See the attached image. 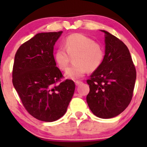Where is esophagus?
I'll list each match as a JSON object with an SVG mask.
<instances>
[{
  "label": "esophagus",
  "instance_id": "obj_1",
  "mask_svg": "<svg viewBox=\"0 0 147 147\" xmlns=\"http://www.w3.org/2000/svg\"><path fill=\"white\" fill-rule=\"evenodd\" d=\"M82 84V82H81V81H76L75 82V84L76 86H79L80 85V84Z\"/></svg>",
  "mask_w": 147,
  "mask_h": 147
}]
</instances>
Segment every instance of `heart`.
<instances>
[{"label": "heart", "mask_w": 147, "mask_h": 147, "mask_svg": "<svg viewBox=\"0 0 147 147\" xmlns=\"http://www.w3.org/2000/svg\"><path fill=\"white\" fill-rule=\"evenodd\" d=\"M65 47H60L55 53V59L59 68L65 70L68 68L70 57H73L75 64L65 73L69 79L83 77L87 71L93 72L99 68L104 59V52L99 43L82 34H73L66 37Z\"/></svg>", "instance_id": "1"}]
</instances>
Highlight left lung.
I'll return each mask as SVG.
<instances>
[{"instance_id": "obj_1", "label": "left lung", "mask_w": 147, "mask_h": 147, "mask_svg": "<svg viewBox=\"0 0 147 147\" xmlns=\"http://www.w3.org/2000/svg\"><path fill=\"white\" fill-rule=\"evenodd\" d=\"M105 55L101 65L87 83L86 101L97 117L109 119L122 113L131 102L136 70L126 45L105 30Z\"/></svg>"}]
</instances>
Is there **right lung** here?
<instances>
[{
	"instance_id": "obj_1",
	"label": "right lung",
	"mask_w": 147,
	"mask_h": 147,
	"mask_svg": "<svg viewBox=\"0 0 147 147\" xmlns=\"http://www.w3.org/2000/svg\"><path fill=\"white\" fill-rule=\"evenodd\" d=\"M63 32L38 33L16 51L12 83L22 104L38 120L54 122L67 111L75 89L56 66L54 45Z\"/></svg>"
}]
</instances>
